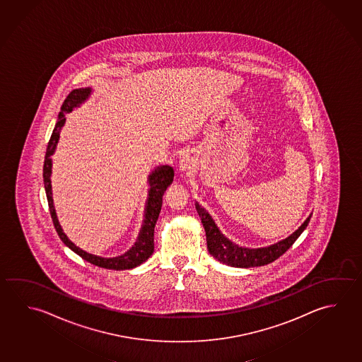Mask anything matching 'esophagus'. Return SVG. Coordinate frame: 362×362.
<instances>
[{
  "mask_svg": "<svg viewBox=\"0 0 362 362\" xmlns=\"http://www.w3.org/2000/svg\"><path fill=\"white\" fill-rule=\"evenodd\" d=\"M194 164H196L194 156L189 153H185L179 160V170L183 173L190 172L194 168Z\"/></svg>",
  "mask_w": 362,
  "mask_h": 362,
  "instance_id": "esophagus-1",
  "label": "esophagus"
}]
</instances>
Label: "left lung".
<instances>
[{"instance_id":"1","label":"left lung","mask_w":362,"mask_h":362,"mask_svg":"<svg viewBox=\"0 0 362 362\" xmlns=\"http://www.w3.org/2000/svg\"><path fill=\"white\" fill-rule=\"evenodd\" d=\"M196 209L206 231V240H207L209 254L223 264L236 267V268L266 266L272 263L273 260L279 258L296 241L308 226L313 215L310 214L309 217L301 223V226L284 240L274 243L269 247H239L238 244L228 240V238L220 231V228H217L212 216L209 215V212L198 202H196Z\"/></svg>"}]
</instances>
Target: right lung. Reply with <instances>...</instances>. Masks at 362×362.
Segmentation results:
<instances>
[{"label": "right lung", "instance_id": "add662e5", "mask_svg": "<svg viewBox=\"0 0 362 362\" xmlns=\"http://www.w3.org/2000/svg\"><path fill=\"white\" fill-rule=\"evenodd\" d=\"M91 94H93L91 88H80V89L72 90L69 96L66 98L62 107H61V112L58 115L56 127L52 132L51 140L48 142L47 153H45V166H43L45 194H47V199H48V206H49V212H51L53 225L56 228L58 236L61 238V240L64 241L66 247H70L72 252H75L83 259L89 262L94 266L102 267V268H107V269H115V271L131 269V268L140 266L144 262H146L150 258V255L153 253V230H155V225H156V221L159 218L160 211H161V206H163V196L165 193L166 188L173 183L174 170H173L172 166L160 165L156 166L153 172L150 173V175L147 178L148 192H147V201L142 226H141L140 233L137 236V240L126 253L118 255V257H113V258H104V257H99L95 254L88 253L83 249L76 247L67 238V235L64 234V228H61L56 209H54V204H53L51 156L57 148L59 134H61V129L66 123L64 115L71 113L75 108H78L81 104L89 99Z\"/></svg>", "mask_w": 362, "mask_h": 362}]
</instances>
